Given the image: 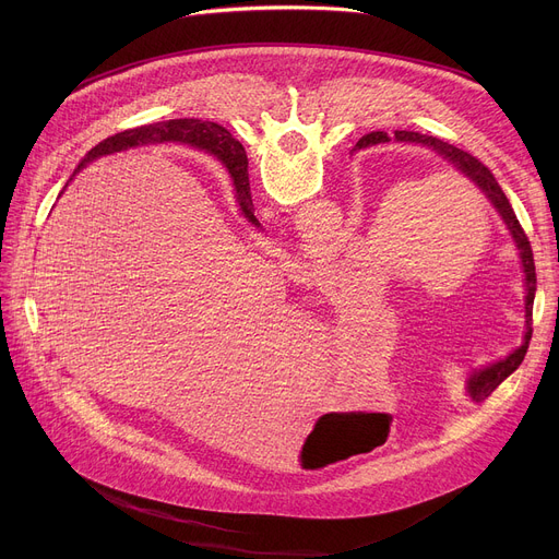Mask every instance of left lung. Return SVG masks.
<instances>
[{
    "label": "left lung",
    "instance_id": "1",
    "mask_svg": "<svg viewBox=\"0 0 559 559\" xmlns=\"http://www.w3.org/2000/svg\"><path fill=\"white\" fill-rule=\"evenodd\" d=\"M396 140L401 142H417V144H426V146H432V150L437 154H442L449 163H453L466 179H472L483 192L485 197L493 203V209L501 213L503 222L508 224L512 238L519 247V253H521V262H523V272H525V342L514 350V354H510L506 360L496 362L491 367H485L480 371H476L472 376V380H468V394H472L474 401H485L498 385L503 383V380L519 369V365L523 362L525 358V350H527V344H531V337H533V329H531V321H533V304H535V292H537V274H535V260H533V249H531V242H527L525 233L512 211V203L510 199L506 197L503 188L498 186L496 176L491 174V169L487 165H483L476 156H472L468 152H462L457 150L455 144H449L444 140L439 138H432V135H421V133H415V131H396L394 133ZM390 138L383 133V131H373V133H367L358 140L356 146H369V144H378V142H388ZM215 144L219 146L222 152H226L228 146L230 150H235V146H240L238 142H235L230 138V133L226 129H217L215 131Z\"/></svg>",
    "mask_w": 559,
    "mask_h": 559
}]
</instances>
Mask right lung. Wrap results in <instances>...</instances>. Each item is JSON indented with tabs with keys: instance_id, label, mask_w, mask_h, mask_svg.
<instances>
[{
	"instance_id": "right-lung-1",
	"label": "right lung",
	"mask_w": 559,
	"mask_h": 559,
	"mask_svg": "<svg viewBox=\"0 0 559 559\" xmlns=\"http://www.w3.org/2000/svg\"><path fill=\"white\" fill-rule=\"evenodd\" d=\"M219 129V124L215 122H201V120H167V122H156V124H144L138 129H129L122 133H115L110 138H106L104 142H99L97 146H93L91 152L85 154V158L79 163L76 169H81L87 160H95L99 156L106 154H115L122 150H131V146L138 144H156V142H186V144H194L201 146V150H209L213 154L219 156V160L226 165L235 192H238V201L242 213L255 224L258 219L253 217V201H251V192H249V171H247V154L242 146H235V150L222 152L219 146L215 144V131Z\"/></svg>"
}]
</instances>
